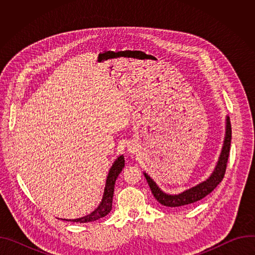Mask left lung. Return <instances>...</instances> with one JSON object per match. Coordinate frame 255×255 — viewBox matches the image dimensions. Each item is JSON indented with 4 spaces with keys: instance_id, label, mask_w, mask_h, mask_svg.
<instances>
[{
    "instance_id": "obj_1",
    "label": "left lung",
    "mask_w": 255,
    "mask_h": 255,
    "mask_svg": "<svg viewBox=\"0 0 255 255\" xmlns=\"http://www.w3.org/2000/svg\"><path fill=\"white\" fill-rule=\"evenodd\" d=\"M231 137H232V130H231V123L230 118L226 117V134L224 139V144L222 147V151L218 160V163L211 174V176L206 179L203 183L197 185L196 187H193L190 190H187L178 195H168L163 193L157 185L154 183L153 179L145 172H143L145 178H146L147 183L150 187V190L154 196V198L157 200L158 203L165 207H181L187 206L193 203H196L203 198H205L207 195H209L211 192L216 189V187L219 185L226 171L227 167V161L229 157L230 152V145H231Z\"/></svg>"
}]
</instances>
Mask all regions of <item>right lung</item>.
<instances>
[{"mask_svg":"<svg viewBox=\"0 0 255 255\" xmlns=\"http://www.w3.org/2000/svg\"><path fill=\"white\" fill-rule=\"evenodd\" d=\"M124 166H125L124 156L121 155L115 160L112 167L110 168V171H109V173H108L103 199L96 210H94L91 214H89L85 217L78 218V219H63V220L70 221V222L88 223V222H93V221L99 220V219H101V218L105 217L106 215L110 213V211L112 210V202H113V195H114V188H115L116 179H117L118 175L120 174V172L122 171V169L124 168Z\"/></svg>","mask_w":255,"mask_h":255,"instance_id":"add662e5","label":"right lung"}]
</instances>
